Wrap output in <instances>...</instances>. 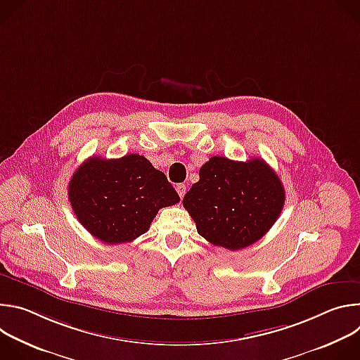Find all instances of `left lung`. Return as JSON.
I'll return each instance as SVG.
<instances>
[{"mask_svg":"<svg viewBox=\"0 0 360 360\" xmlns=\"http://www.w3.org/2000/svg\"><path fill=\"white\" fill-rule=\"evenodd\" d=\"M68 199L79 224L96 239L125 243L143 235L158 211L179 202L164 172L139 153L92 157L72 175Z\"/></svg>","mask_w":360,"mask_h":360,"instance_id":"8db88e82","label":"left lung"}]
</instances>
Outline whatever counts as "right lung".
<instances>
[{
  "label": "right lung",
  "mask_w": 360,
  "mask_h": 360,
  "mask_svg": "<svg viewBox=\"0 0 360 360\" xmlns=\"http://www.w3.org/2000/svg\"><path fill=\"white\" fill-rule=\"evenodd\" d=\"M283 203L281 179L259 158L240 162L212 157L184 196L198 233L231 250L259 240L279 218Z\"/></svg>",
  "instance_id": "obj_1"
}]
</instances>
